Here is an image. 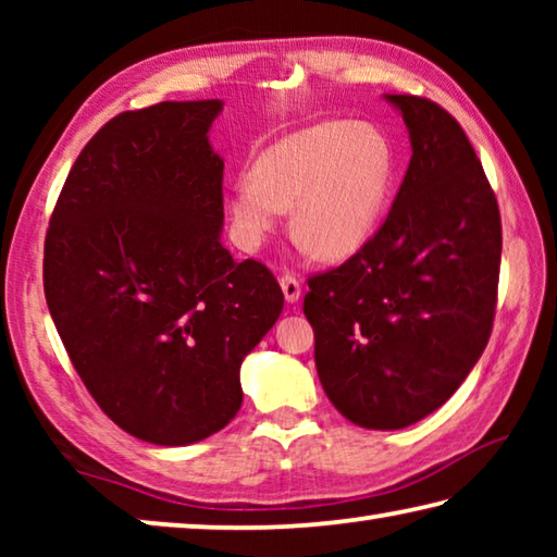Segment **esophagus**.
<instances>
[{
	"mask_svg": "<svg viewBox=\"0 0 557 557\" xmlns=\"http://www.w3.org/2000/svg\"><path fill=\"white\" fill-rule=\"evenodd\" d=\"M280 287H282V295L289 301V305H295L301 297V285L295 275H282L280 277Z\"/></svg>",
	"mask_w": 557,
	"mask_h": 557,
	"instance_id": "1",
	"label": "esophagus"
}]
</instances>
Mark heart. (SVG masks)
Wrapping results in <instances>:
<instances>
[{
    "mask_svg": "<svg viewBox=\"0 0 557 557\" xmlns=\"http://www.w3.org/2000/svg\"><path fill=\"white\" fill-rule=\"evenodd\" d=\"M398 157L385 132L326 120L262 149L228 194L233 235L256 250L292 209V233L326 260L361 252L388 211Z\"/></svg>",
    "mask_w": 557,
    "mask_h": 557,
    "instance_id": "obj_1",
    "label": "heart"
}]
</instances>
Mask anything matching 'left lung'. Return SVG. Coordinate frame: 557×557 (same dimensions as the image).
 Segmentation results:
<instances>
[{
	"mask_svg": "<svg viewBox=\"0 0 557 557\" xmlns=\"http://www.w3.org/2000/svg\"><path fill=\"white\" fill-rule=\"evenodd\" d=\"M383 98L408 127V172L371 243L309 280L305 314L334 408L358 428L403 430L445 405L484 354L502 219L459 122L425 98Z\"/></svg>",
	"mask_w": 557,
	"mask_h": 557,
	"instance_id": "1",
	"label": "left lung"
}]
</instances>
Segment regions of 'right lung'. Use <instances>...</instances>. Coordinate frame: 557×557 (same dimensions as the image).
Listing matches in <instances>:
<instances>
[{
	"instance_id": "obj_1",
	"label": "right lung",
	"mask_w": 557,
	"mask_h": 557,
	"mask_svg": "<svg viewBox=\"0 0 557 557\" xmlns=\"http://www.w3.org/2000/svg\"><path fill=\"white\" fill-rule=\"evenodd\" d=\"M221 100L112 117L75 159L44 248L46 305L75 371L132 437L184 447L243 403L240 366L285 297L223 233Z\"/></svg>"
}]
</instances>
